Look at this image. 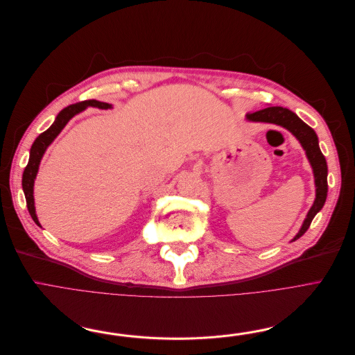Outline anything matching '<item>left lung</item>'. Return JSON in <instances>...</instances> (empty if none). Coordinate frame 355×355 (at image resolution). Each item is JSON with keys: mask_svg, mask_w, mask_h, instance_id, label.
Segmentation results:
<instances>
[{"mask_svg": "<svg viewBox=\"0 0 355 355\" xmlns=\"http://www.w3.org/2000/svg\"><path fill=\"white\" fill-rule=\"evenodd\" d=\"M247 120L254 121V123L276 124L286 130H289L302 144L303 150H305V153H306V157L313 168L316 196L313 200V205L311 207V209L305 218V221H303V224H302V228L299 230V232L292 240V241H295V240L300 239L302 235L308 231L312 219L320 209H322V207L325 205V200H327L328 166H327V160L322 155V151H320V148H319L318 136H316V132L308 124L303 123L295 112H292L288 108H283V107H267V108H263V110L256 111L252 114H247Z\"/></svg>", "mask_w": 355, "mask_h": 355, "instance_id": "1", "label": "left lung"}]
</instances>
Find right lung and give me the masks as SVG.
<instances>
[{"label": "right lung", "instance_id": "right-lung-1", "mask_svg": "<svg viewBox=\"0 0 355 355\" xmlns=\"http://www.w3.org/2000/svg\"><path fill=\"white\" fill-rule=\"evenodd\" d=\"M88 107H95V108H101V110H108L112 105L107 104V103H101V101L96 99H89V101H82V103H76L72 104L67 108H63L58 116L55 123L50 125L44 132H42L40 136L35 140L33 143L31 148H30V157H28V163L24 168V173H23V191L26 195V202H27V208L28 212L33 218V221H35L39 227L40 223L37 219L36 215V208H35V196H33V188H35V179L37 176L39 172V166H40V160L44 155L46 148L52 144V141L59 136V132L63 130V127L69 123V120L72 116H75L76 114H79L80 111L87 110Z\"/></svg>", "mask_w": 355, "mask_h": 355}]
</instances>
